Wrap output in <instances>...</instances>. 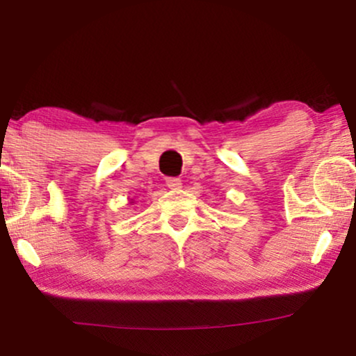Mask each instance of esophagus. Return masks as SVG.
<instances>
[{
  "label": "esophagus",
  "mask_w": 356,
  "mask_h": 356,
  "mask_svg": "<svg viewBox=\"0 0 356 356\" xmlns=\"http://www.w3.org/2000/svg\"><path fill=\"white\" fill-rule=\"evenodd\" d=\"M167 186L170 189H175V191H177V189L181 188V179H179V178H167Z\"/></svg>",
  "instance_id": "1"
}]
</instances>
